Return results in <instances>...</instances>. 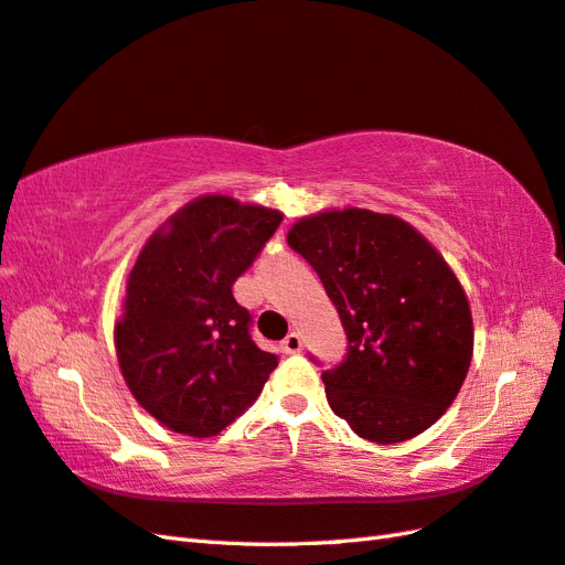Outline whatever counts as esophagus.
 I'll return each instance as SVG.
<instances>
[{"label": "esophagus", "mask_w": 565, "mask_h": 565, "mask_svg": "<svg viewBox=\"0 0 565 565\" xmlns=\"http://www.w3.org/2000/svg\"><path fill=\"white\" fill-rule=\"evenodd\" d=\"M281 349L286 351V353H298L300 349H303V339H300V334L298 332H291L288 334L284 342H281Z\"/></svg>", "instance_id": "esophagus-1"}]
</instances>
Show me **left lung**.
<instances>
[{"instance_id": "1", "label": "left lung", "mask_w": 565, "mask_h": 565, "mask_svg": "<svg viewBox=\"0 0 565 565\" xmlns=\"http://www.w3.org/2000/svg\"><path fill=\"white\" fill-rule=\"evenodd\" d=\"M288 245L318 271L349 339L322 373L332 412L392 445L430 428L460 392L475 351L465 288L409 223L371 209L300 218Z\"/></svg>"}]
</instances>
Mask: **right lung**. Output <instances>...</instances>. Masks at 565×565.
Listing matches in <instances>:
<instances>
[{"label":"right lung","instance_id":"right-lung-1","mask_svg":"<svg viewBox=\"0 0 565 565\" xmlns=\"http://www.w3.org/2000/svg\"><path fill=\"white\" fill-rule=\"evenodd\" d=\"M279 223L277 209L204 194L141 247L115 351L129 392L166 428L218 436L279 365L253 342L250 312L233 298V281Z\"/></svg>","mask_w":565,"mask_h":565}]
</instances>
